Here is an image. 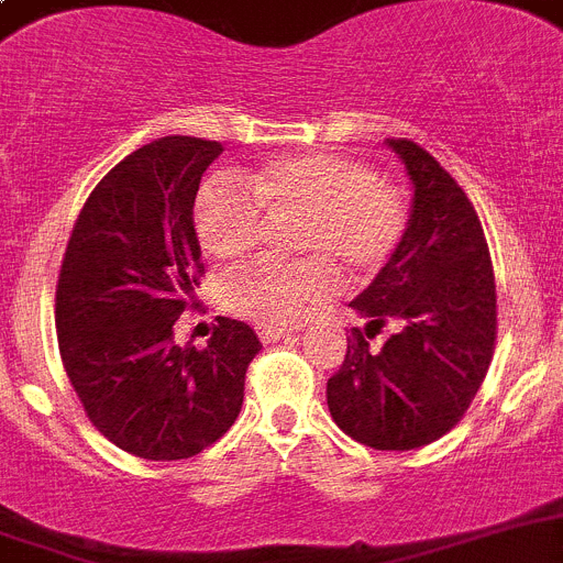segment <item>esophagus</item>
I'll use <instances>...</instances> for the list:
<instances>
[{
    "label": "esophagus",
    "instance_id": "esophagus-1",
    "mask_svg": "<svg viewBox=\"0 0 563 563\" xmlns=\"http://www.w3.org/2000/svg\"><path fill=\"white\" fill-rule=\"evenodd\" d=\"M257 333L266 344L269 342H280V339L291 336V328H275V325H257Z\"/></svg>",
    "mask_w": 563,
    "mask_h": 563
}]
</instances>
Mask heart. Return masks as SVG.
<instances>
[{"instance_id": "obj_1", "label": "heart", "mask_w": 563, "mask_h": 563, "mask_svg": "<svg viewBox=\"0 0 563 563\" xmlns=\"http://www.w3.org/2000/svg\"><path fill=\"white\" fill-rule=\"evenodd\" d=\"M241 181L219 176L196 194L194 230L210 261H238L261 241V209L275 221L300 219L291 246L302 257L244 263L219 286L227 311L261 325H288L325 300L336 272L347 280H369L407 235V194L351 156H275Z\"/></svg>"}]
</instances>
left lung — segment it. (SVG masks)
Wrapping results in <instances>:
<instances>
[{
  "mask_svg": "<svg viewBox=\"0 0 563 563\" xmlns=\"http://www.w3.org/2000/svg\"><path fill=\"white\" fill-rule=\"evenodd\" d=\"M412 181L407 235L351 308L347 353L328 378L336 427L382 452H409L457 427L496 342V286L477 210L463 187L412 140H387ZM384 324L396 333L378 352Z\"/></svg>",
  "mask_w": 563,
  "mask_h": 563,
  "instance_id": "1",
  "label": "left lung"
}]
</instances>
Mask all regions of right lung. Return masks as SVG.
<instances>
[{
  "mask_svg": "<svg viewBox=\"0 0 563 563\" xmlns=\"http://www.w3.org/2000/svg\"><path fill=\"white\" fill-rule=\"evenodd\" d=\"M221 151L199 136L136 148L89 194L60 263V362L92 427L134 457L185 460L216 443L261 351L255 331L227 317L207 347L174 342L205 275L194 201Z\"/></svg>",
  "mask_w": 563,
  "mask_h": 563,
  "instance_id": "1",
  "label": "right lung"
}]
</instances>
